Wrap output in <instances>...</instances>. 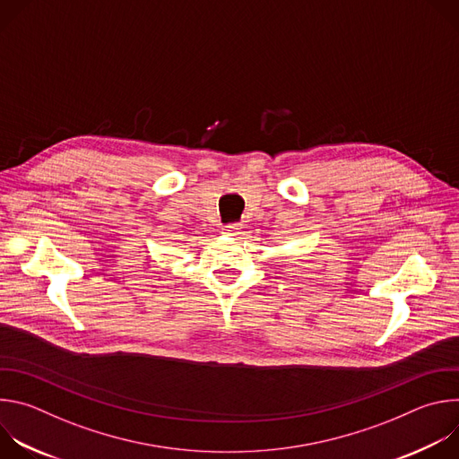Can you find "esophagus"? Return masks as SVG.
<instances>
[{
  "instance_id": "1",
  "label": "esophagus",
  "mask_w": 459,
  "mask_h": 459,
  "mask_svg": "<svg viewBox=\"0 0 459 459\" xmlns=\"http://www.w3.org/2000/svg\"><path fill=\"white\" fill-rule=\"evenodd\" d=\"M239 230H241V227L238 223H230V225L223 227V234H227V236H236V234H239Z\"/></svg>"
}]
</instances>
